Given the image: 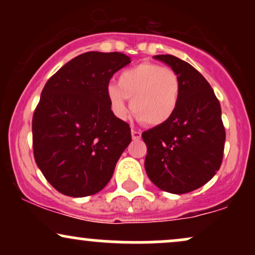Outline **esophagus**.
Returning a JSON list of instances; mask_svg holds the SVG:
<instances>
[{
  "mask_svg": "<svg viewBox=\"0 0 255 255\" xmlns=\"http://www.w3.org/2000/svg\"><path fill=\"white\" fill-rule=\"evenodd\" d=\"M131 137H133V140H139L141 137V131L131 129Z\"/></svg>",
  "mask_w": 255,
  "mask_h": 255,
  "instance_id": "1",
  "label": "esophagus"
}]
</instances>
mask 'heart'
Here are the masks:
<instances>
[{
  "label": "heart",
  "instance_id": "heart-1",
  "mask_svg": "<svg viewBox=\"0 0 255 255\" xmlns=\"http://www.w3.org/2000/svg\"><path fill=\"white\" fill-rule=\"evenodd\" d=\"M130 110L142 124L164 125L172 118L180 101V79L168 67L144 62L120 73L118 85L108 87V99L114 114L125 119Z\"/></svg>",
  "mask_w": 255,
  "mask_h": 255
}]
</instances>
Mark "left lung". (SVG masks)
<instances>
[{
	"mask_svg": "<svg viewBox=\"0 0 255 255\" xmlns=\"http://www.w3.org/2000/svg\"><path fill=\"white\" fill-rule=\"evenodd\" d=\"M156 60L180 79V101L172 118L141 134L147 146L145 170L162 191L184 194L200 188L219 170L225 129L219 101L194 67L172 55Z\"/></svg>",
	"mask_w": 255,
	"mask_h": 255,
	"instance_id": "1",
	"label": "left lung"
}]
</instances>
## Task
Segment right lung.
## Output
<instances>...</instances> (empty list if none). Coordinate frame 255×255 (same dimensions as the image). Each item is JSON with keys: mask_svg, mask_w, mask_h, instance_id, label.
Returning <instances> with one entry per match:
<instances>
[{"mask_svg": "<svg viewBox=\"0 0 255 255\" xmlns=\"http://www.w3.org/2000/svg\"><path fill=\"white\" fill-rule=\"evenodd\" d=\"M130 63L121 52L89 51L46 81L32 119L33 156L44 177L64 195L104 188L131 141L127 122L108 99L111 77Z\"/></svg>", "mask_w": 255, "mask_h": 255, "instance_id": "right-lung-1", "label": "right lung"}]
</instances>
